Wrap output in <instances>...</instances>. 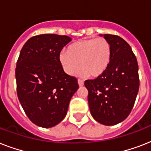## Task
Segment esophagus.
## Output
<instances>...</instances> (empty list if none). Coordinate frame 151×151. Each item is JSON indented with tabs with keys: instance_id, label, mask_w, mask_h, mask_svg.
Wrapping results in <instances>:
<instances>
[{
	"instance_id": "1",
	"label": "esophagus",
	"mask_w": 151,
	"mask_h": 151,
	"mask_svg": "<svg viewBox=\"0 0 151 151\" xmlns=\"http://www.w3.org/2000/svg\"><path fill=\"white\" fill-rule=\"evenodd\" d=\"M78 82L79 86H83V85H84V81H83L82 80H81V79H78Z\"/></svg>"
}]
</instances>
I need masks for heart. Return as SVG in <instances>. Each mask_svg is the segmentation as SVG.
<instances>
[{
	"label": "heart",
	"mask_w": 151,
	"mask_h": 151,
	"mask_svg": "<svg viewBox=\"0 0 151 151\" xmlns=\"http://www.w3.org/2000/svg\"><path fill=\"white\" fill-rule=\"evenodd\" d=\"M112 58V47L106 38L84 39L68 46L59 54L64 72L73 75L79 68L81 75L99 78L105 73Z\"/></svg>",
	"instance_id": "1"
}]
</instances>
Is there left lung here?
I'll use <instances>...</instances> for the list:
<instances>
[{
    "label": "left lung",
    "instance_id": "left-lung-1",
    "mask_svg": "<svg viewBox=\"0 0 151 151\" xmlns=\"http://www.w3.org/2000/svg\"><path fill=\"white\" fill-rule=\"evenodd\" d=\"M102 36V35H101ZM112 47V58L103 75L86 80L91 114L96 122L114 125L123 122L133 108L139 88L137 59L121 37L104 34Z\"/></svg>",
    "mask_w": 151,
    "mask_h": 151
}]
</instances>
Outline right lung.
Returning <instances> with one entry per match:
<instances>
[{
  "mask_svg": "<svg viewBox=\"0 0 151 151\" xmlns=\"http://www.w3.org/2000/svg\"><path fill=\"white\" fill-rule=\"evenodd\" d=\"M72 39L46 34L30 37L20 52L15 68L17 96L26 114L42 128L58 124L66 117L78 79L64 72L59 54Z\"/></svg>",
  "mask_w": 151,
  "mask_h": 151,
  "instance_id": "obj_1",
  "label": "right lung"
}]
</instances>
